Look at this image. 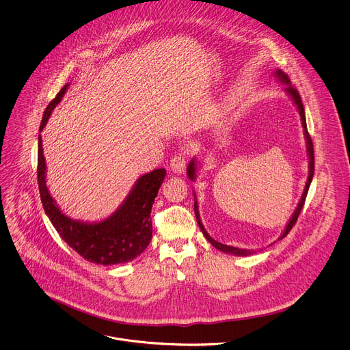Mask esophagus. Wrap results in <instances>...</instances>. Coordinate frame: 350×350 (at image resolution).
Wrapping results in <instances>:
<instances>
[{"instance_id":"obj_1","label":"esophagus","mask_w":350,"mask_h":350,"mask_svg":"<svg viewBox=\"0 0 350 350\" xmlns=\"http://www.w3.org/2000/svg\"><path fill=\"white\" fill-rule=\"evenodd\" d=\"M185 165H187V159L183 154H176L172 161H170V170L174 174H184L185 172Z\"/></svg>"}]
</instances>
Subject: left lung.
I'll use <instances>...</instances> for the list:
<instances>
[{
    "label": "left lung",
    "mask_w": 350,
    "mask_h": 350,
    "mask_svg": "<svg viewBox=\"0 0 350 350\" xmlns=\"http://www.w3.org/2000/svg\"><path fill=\"white\" fill-rule=\"evenodd\" d=\"M273 75L282 83L285 84V92L292 98L293 103L296 105L297 110H299V114H300V118H301V124H303V129H304V137H306V143H307V155H308V177H307V183H306V187H304V191H303V195L300 198V202L295 210V213L292 214L286 228L284 229L282 234L278 237V240H282L284 237L288 236V233L291 232V229L295 226L301 210H303V206H304V202H306V198H307V193H308V189H310V185L312 183V177H314V170H315V166H314V146H312V140L310 137V133H308V129H307V121H306V111H304V106H303V102H301V98L297 92V90L292 85L288 75L285 72H282L281 69H277L273 72ZM200 162L196 159V158H192V161L189 162L188 165V169H187V174L189 177V180L195 181L196 180V172H198V165ZM193 196H195V204H193V208H195V215H196V221H198V225L202 230V233L204 234V237L207 239V241L215 247L218 251L221 252H225V254H229V255H236V256H248V255H252L255 254L256 251L255 250H241V248H236V247H230V245H226V244H222V243H218L215 241L208 233L207 230L204 229L203 224H202V219H200V214H199V206H198V200H196V193L193 192Z\"/></svg>",
    "instance_id": "1"
}]
</instances>
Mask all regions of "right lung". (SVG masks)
I'll list each match as a JSON object with an SVG mask.
<instances>
[{"mask_svg":"<svg viewBox=\"0 0 350 350\" xmlns=\"http://www.w3.org/2000/svg\"><path fill=\"white\" fill-rule=\"evenodd\" d=\"M69 84H65L43 113L39 133L46 126L54 107L61 102ZM166 170L155 169L140 176L120 207L106 219L85 222L68 217L46 185V162L42 137H38V184L42 206L61 239L85 260L103 266L126 263L137 258L152 236L151 208L165 180Z\"/></svg>","mask_w":350,"mask_h":350,"instance_id":"obj_1","label":"right lung"}]
</instances>
